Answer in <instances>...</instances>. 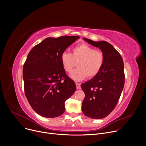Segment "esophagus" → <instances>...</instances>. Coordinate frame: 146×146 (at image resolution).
<instances>
[{
  "instance_id": "obj_1",
  "label": "esophagus",
  "mask_w": 146,
  "mask_h": 146,
  "mask_svg": "<svg viewBox=\"0 0 146 146\" xmlns=\"http://www.w3.org/2000/svg\"><path fill=\"white\" fill-rule=\"evenodd\" d=\"M76 88H77V89H80V83H76Z\"/></svg>"
}]
</instances>
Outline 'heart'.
<instances>
[{"mask_svg":"<svg viewBox=\"0 0 146 146\" xmlns=\"http://www.w3.org/2000/svg\"><path fill=\"white\" fill-rule=\"evenodd\" d=\"M60 60L64 70L68 73L76 66V61H79L78 68L73 70L70 76L74 80L79 82L87 76L92 78L97 75L104 65L105 56L102 51L83 43L73 47L72 53L64 51Z\"/></svg>","mask_w":146,"mask_h":146,"instance_id":"1","label":"heart"}]
</instances>
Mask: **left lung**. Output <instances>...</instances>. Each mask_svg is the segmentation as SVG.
<instances>
[{"label":"left lung","mask_w":146,"mask_h":146,"mask_svg":"<svg viewBox=\"0 0 146 146\" xmlns=\"http://www.w3.org/2000/svg\"><path fill=\"white\" fill-rule=\"evenodd\" d=\"M83 40L104 53L105 61L100 72L90 80L82 83L85 94L82 110L88 117L102 119L115 108L123 90L125 76L124 62L120 54L109 42Z\"/></svg>","instance_id":"left-lung-1"}]
</instances>
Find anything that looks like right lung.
I'll return each instance as SVG.
<instances>
[{"label":"right lung","mask_w":146,"mask_h":146,"mask_svg":"<svg viewBox=\"0 0 146 146\" xmlns=\"http://www.w3.org/2000/svg\"><path fill=\"white\" fill-rule=\"evenodd\" d=\"M78 36L49 37L31 50L23 67L25 94L33 109L45 118L60 116L65 101L76 90L67 76L60 57Z\"/></svg>","instance_id":"add662e5"}]
</instances>
